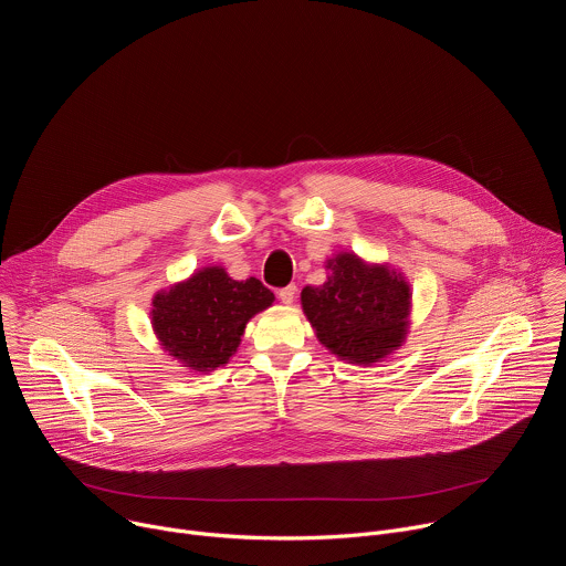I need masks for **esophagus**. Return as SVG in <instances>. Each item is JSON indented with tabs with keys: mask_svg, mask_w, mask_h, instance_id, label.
Returning a JSON list of instances; mask_svg holds the SVG:
<instances>
[{
	"mask_svg": "<svg viewBox=\"0 0 566 566\" xmlns=\"http://www.w3.org/2000/svg\"><path fill=\"white\" fill-rule=\"evenodd\" d=\"M295 293H297V286H295V284H289V286H284V289L277 291V297H280L284 304H291V302L295 300Z\"/></svg>",
	"mask_w": 566,
	"mask_h": 566,
	"instance_id": "obj_1",
	"label": "esophagus"
}]
</instances>
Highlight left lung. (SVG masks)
<instances>
[{"instance_id":"1","label":"left lung","mask_w":566,"mask_h":566,"mask_svg":"<svg viewBox=\"0 0 566 566\" xmlns=\"http://www.w3.org/2000/svg\"><path fill=\"white\" fill-rule=\"evenodd\" d=\"M327 269V282L302 289L308 322L319 343L343 360L376 363L406 334L408 284L385 266H367L347 253Z\"/></svg>"}]
</instances>
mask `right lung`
<instances>
[{"label": "right lung", "instance_id": "1", "mask_svg": "<svg viewBox=\"0 0 566 566\" xmlns=\"http://www.w3.org/2000/svg\"><path fill=\"white\" fill-rule=\"evenodd\" d=\"M260 280H232L223 269H203L154 300L151 322L164 347L199 371L226 365L247 322L273 302Z\"/></svg>", "mask_w": 566, "mask_h": 566}]
</instances>
